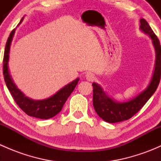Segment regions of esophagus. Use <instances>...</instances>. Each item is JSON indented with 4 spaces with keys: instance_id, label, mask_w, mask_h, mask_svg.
Masks as SVG:
<instances>
[{
    "instance_id": "34e87169",
    "label": "esophagus",
    "mask_w": 161,
    "mask_h": 161,
    "mask_svg": "<svg viewBox=\"0 0 161 161\" xmlns=\"http://www.w3.org/2000/svg\"><path fill=\"white\" fill-rule=\"evenodd\" d=\"M86 78L87 80L90 81V82L95 80V75L92 72H87L86 75Z\"/></svg>"
}]
</instances>
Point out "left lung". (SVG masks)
<instances>
[{
	"label": "left lung",
	"instance_id": "left-lung-1",
	"mask_svg": "<svg viewBox=\"0 0 161 161\" xmlns=\"http://www.w3.org/2000/svg\"><path fill=\"white\" fill-rule=\"evenodd\" d=\"M140 24L141 30L145 33L148 34L153 40V43L156 50V65L152 80L147 90H144L136 98L125 103L114 101L106 95L100 86L93 82L92 103L94 109L97 114L107 122H120L134 116L138 111L142 109V107L152 97L160 83L161 77V47L160 41L145 19H141Z\"/></svg>",
	"mask_w": 161,
	"mask_h": 161
}]
</instances>
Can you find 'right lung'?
Here are the masks:
<instances>
[{
  "instance_id": "add662e5",
  "label": "right lung",
  "mask_w": 161,
  "mask_h": 161,
  "mask_svg": "<svg viewBox=\"0 0 161 161\" xmlns=\"http://www.w3.org/2000/svg\"><path fill=\"white\" fill-rule=\"evenodd\" d=\"M22 19H22L21 22L22 21ZM14 33V30H13L8 39L7 43H6L4 59H3V75H4L6 86H7L8 90L10 91L11 95L12 96L13 99L17 103L18 106L26 114L34 117V118H41V119H48V118H53L61 111L67 99L75 90V87L78 84L79 79H76L71 83L68 84L64 88L58 91L57 93L46 100H32L31 99H29L28 97H25L24 94L20 92L19 89H17V87L13 82L10 75H9L8 67L9 50H10L11 42L12 40Z\"/></svg>"
}]
</instances>
